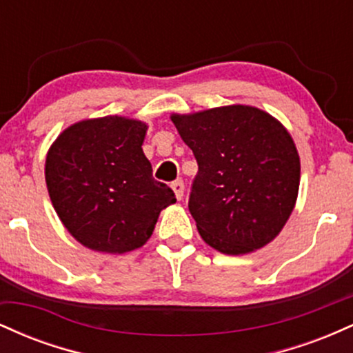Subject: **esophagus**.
<instances>
[{"mask_svg": "<svg viewBox=\"0 0 353 353\" xmlns=\"http://www.w3.org/2000/svg\"><path fill=\"white\" fill-rule=\"evenodd\" d=\"M171 188H172V190H174V194H176L177 199L181 201L182 196H184V182H182V179L174 181L172 184H171Z\"/></svg>", "mask_w": 353, "mask_h": 353, "instance_id": "esophagus-1", "label": "esophagus"}]
</instances>
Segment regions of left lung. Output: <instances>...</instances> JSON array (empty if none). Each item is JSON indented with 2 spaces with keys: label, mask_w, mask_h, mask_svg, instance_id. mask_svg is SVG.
Instances as JSON below:
<instances>
[{
  "label": "left lung",
  "mask_w": 353,
  "mask_h": 353,
  "mask_svg": "<svg viewBox=\"0 0 353 353\" xmlns=\"http://www.w3.org/2000/svg\"><path fill=\"white\" fill-rule=\"evenodd\" d=\"M171 119L199 165L189 210L201 237L229 255L269 244L292 214L301 182V161L287 129L241 104Z\"/></svg>",
  "instance_id": "obj_1"
}]
</instances>
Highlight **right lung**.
Returning <instances> with one entry per match:
<instances>
[{
    "mask_svg": "<svg viewBox=\"0 0 353 353\" xmlns=\"http://www.w3.org/2000/svg\"><path fill=\"white\" fill-rule=\"evenodd\" d=\"M148 125L106 116L72 124L51 145L46 185L56 212L88 249L124 254L144 245L172 189L152 177L143 152Z\"/></svg>",
    "mask_w": 353,
    "mask_h": 353,
    "instance_id": "obj_1",
    "label": "right lung"
}]
</instances>
